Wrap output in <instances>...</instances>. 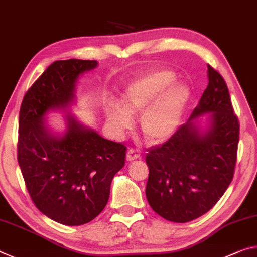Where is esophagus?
<instances>
[{"label":"esophagus","mask_w":257,"mask_h":257,"mask_svg":"<svg viewBox=\"0 0 257 257\" xmlns=\"http://www.w3.org/2000/svg\"><path fill=\"white\" fill-rule=\"evenodd\" d=\"M139 157H140V154L137 153V151L134 149H130L127 151V154H126V161H127V162L136 161V159H138Z\"/></svg>","instance_id":"obj_1"}]
</instances>
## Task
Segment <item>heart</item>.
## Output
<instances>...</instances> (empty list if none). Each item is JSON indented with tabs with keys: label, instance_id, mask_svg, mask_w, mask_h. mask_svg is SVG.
Returning <instances> with one entry per match:
<instances>
[{
	"label": "heart",
	"instance_id": "obj_1",
	"mask_svg": "<svg viewBox=\"0 0 257 257\" xmlns=\"http://www.w3.org/2000/svg\"><path fill=\"white\" fill-rule=\"evenodd\" d=\"M173 73L159 70L134 81L123 95V104L108 103L107 119L116 133L128 131L133 125L131 113H142L140 127L149 142L168 138L178 128L190 96L183 84H172Z\"/></svg>",
	"mask_w": 257,
	"mask_h": 257
}]
</instances>
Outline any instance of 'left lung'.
<instances>
[{"label":"left lung","instance_id":"obj_1","mask_svg":"<svg viewBox=\"0 0 257 257\" xmlns=\"http://www.w3.org/2000/svg\"><path fill=\"white\" fill-rule=\"evenodd\" d=\"M208 85L186 124L161 146L148 149L146 196L165 220L186 223L215 206L233 179L239 120L224 78L212 66ZM211 112L212 124L201 134L194 120Z\"/></svg>","mask_w":257,"mask_h":257}]
</instances>
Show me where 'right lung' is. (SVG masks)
Masks as SVG:
<instances>
[{
  "instance_id": "right-lung-1",
  "label": "right lung",
  "mask_w": 257,
  "mask_h": 257,
  "mask_svg": "<svg viewBox=\"0 0 257 257\" xmlns=\"http://www.w3.org/2000/svg\"><path fill=\"white\" fill-rule=\"evenodd\" d=\"M95 60H58L25 94L19 111L17 157L34 205L65 225L89 223L106 207L113 176L125 164L126 147L100 137L67 116L64 137L49 133L45 113L65 109L77 78Z\"/></svg>"
}]
</instances>
